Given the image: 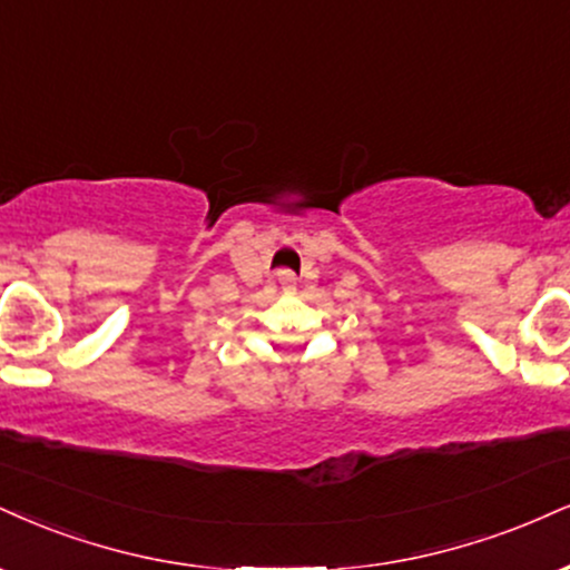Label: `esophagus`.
<instances>
[{
  "mask_svg": "<svg viewBox=\"0 0 570 570\" xmlns=\"http://www.w3.org/2000/svg\"><path fill=\"white\" fill-rule=\"evenodd\" d=\"M278 284L284 292H294L297 289V276L292 271H278Z\"/></svg>",
  "mask_w": 570,
  "mask_h": 570,
  "instance_id": "1",
  "label": "esophagus"
}]
</instances>
